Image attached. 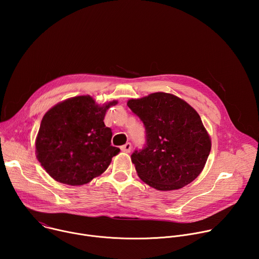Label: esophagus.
I'll list each match as a JSON object with an SVG mask.
<instances>
[{"instance_id":"1","label":"esophagus","mask_w":259,"mask_h":259,"mask_svg":"<svg viewBox=\"0 0 259 259\" xmlns=\"http://www.w3.org/2000/svg\"><path fill=\"white\" fill-rule=\"evenodd\" d=\"M131 149H132V144L130 142H127L125 143L124 145L121 146V150L124 152V153H130L131 152Z\"/></svg>"}]
</instances>
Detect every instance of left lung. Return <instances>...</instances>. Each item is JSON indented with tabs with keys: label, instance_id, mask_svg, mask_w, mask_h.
Listing matches in <instances>:
<instances>
[{
	"label": "left lung",
	"instance_id": "obj_1",
	"mask_svg": "<svg viewBox=\"0 0 259 259\" xmlns=\"http://www.w3.org/2000/svg\"><path fill=\"white\" fill-rule=\"evenodd\" d=\"M127 104L145 128V144L131 155L140 179L159 191L178 190L195 180L211 150L196 110L164 92L130 99Z\"/></svg>",
	"mask_w": 259,
	"mask_h": 259
}]
</instances>
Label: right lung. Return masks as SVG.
I'll return each mask as SVG.
<instances>
[{
	"label": "right lung",
	"instance_id": "add662e5",
	"mask_svg": "<svg viewBox=\"0 0 259 259\" xmlns=\"http://www.w3.org/2000/svg\"><path fill=\"white\" fill-rule=\"evenodd\" d=\"M117 104H95L78 96L53 106L45 114L36 137V158L55 180L81 186L103 173L120 149L112 145V129L105 127L106 110Z\"/></svg>",
	"mask_w": 259,
	"mask_h": 259
}]
</instances>
